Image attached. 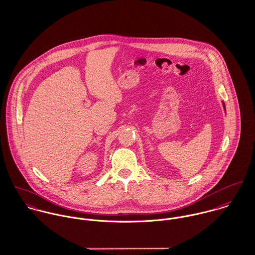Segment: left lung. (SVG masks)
<instances>
[{
  "label": "left lung",
  "mask_w": 255,
  "mask_h": 255,
  "mask_svg": "<svg viewBox=\"0 0 255 255\" xmlns=\"http://www.w3.org/2000/svg\"><path fill=\"white\" fill-rule=\"evenodd\" d=\"M222 103H223V107H224V110L226 111V106H225V103H224V102H222Z\"/></svg>",
  "instance_id": "1"
}]
</instances>
